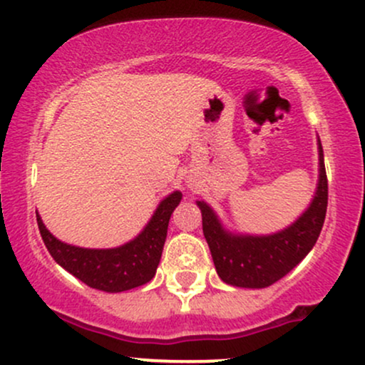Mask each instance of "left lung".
Here are the masks:
<instances>
[{"label": "left lung", "instance_id": "left-lung-1", "mask_svg": "<svg viewBox=\"0 0 365 365\" xmlns=\"http://www.w3.org/2000/svg\"><path fill=\"white\" fill-rule=\"evenodd\" d=\"M319 145V182L314 199L302 216L288 228L273 235L230 233L216 212L204 200H197L202 212V232L211 250L217 276L225 283L240 288H266L282 279L311 252L324 225L328 207V178L324 154Z\"/></svg>", "mask_w": 365, "mask_h": 365}]
</instances>
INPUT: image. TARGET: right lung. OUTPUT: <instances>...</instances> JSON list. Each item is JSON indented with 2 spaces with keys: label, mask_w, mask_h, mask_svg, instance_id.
Masks as SVG:
<instances>
[{
  "label": "right lung",
  "mask_w": 365,
  "mask_h": 365,
  "mask_svg": "<svg viewBox=\"0 0 365 365\" xmlns=\"http://www.w3.org/2000/svg\"><path fill=\"white\" fill-rule=\"evenodd\" d=\"M182 200V192H173L159 202L145 228L128 244L116 249H82L58 240L37 216L41 237L53 259L70 274L91 288L118 293L142 287L154 278L165 247L171 212Z\"/></svg>",
  "instance_id": "add662e5"
}]
</instances>
